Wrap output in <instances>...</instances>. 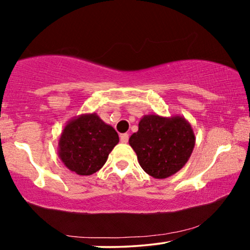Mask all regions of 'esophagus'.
<instances>
[{"instance_id":"34e87169","label":"esophagus","mask_w":250,"mask_h":250,"mask_svg":"<svg viewBox=\"0 0 250 250\" xmlns=\"http://www.w3.org/2000/svg\"><path fill=\"white\" fill-rule=\"evenodd\" d=\"M121 142L122 143H127L128 142V134L127 133L122 134V135H121Z\"/></svg>"}]
</instances>
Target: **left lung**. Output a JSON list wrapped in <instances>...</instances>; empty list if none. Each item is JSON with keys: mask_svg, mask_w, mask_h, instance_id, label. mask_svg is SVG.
Instances as JSON below:
<instances>
[{"mask_svg": "<svg viewBox=\"0 0 250 250\" xmlns=\"http://www.w3.org/2000/svg\"><path fill=\"white\" fill-rule=\"evenodd\" d=\"M195 141L193 127L183 116L151 114L141 118L139 131L132 134L128 143L144 171L153 178L165 179L186 165Z\"/></svg>", "mask_w": 250, "mask_h": 250, "instance_id": "obj_1", "label": "left lung"}]
</instances>
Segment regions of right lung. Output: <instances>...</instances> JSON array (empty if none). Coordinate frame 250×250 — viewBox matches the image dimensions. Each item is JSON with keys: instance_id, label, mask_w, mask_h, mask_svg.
<instances>
[{"instance_id": "add662e5", "label": "right lung", "mask_w": 250, "mask_h": 250, "mask_svg": "<svg viewBox=\"0 0 250 250\" xmlns=\"http://www.w3.org/2000/svg\"><path fill=\"white\" fill-rule=\"evenodd\" d=\"M119 142L117 132L96 113L82 114L66 123L59 140V157L80 176L98 171Z\"/></svg>"}]
</instances>
